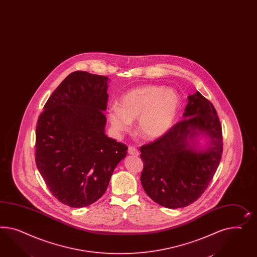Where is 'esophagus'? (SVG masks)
I'll return each mask as SVG.
<instances>
[{
    "instance_id": "esophagus-1",
    "label": "esophagus",
    "mask_w": 257,
    "mask_h": 257,
    "mask_svg": "<svg viewBox=\"0 0 257 257\" xmlns=\"http://www.w3.org/2000/svg\"><path fill=\"white\" fill-rule=\"evenodd\" d=\"M128 153L129 154H132V155H135V156H138L139 155V152L135 148V147L129 146L128 148Z\"/></svg>"
}]
</instances>
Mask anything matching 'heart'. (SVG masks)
<instances>
[{"label": "heart", "mask_w": 257, "mask_h": 257, "mask_svg": "<svg viewBox=\"0 0 257 257\" xmlns=\"http://www.w3.org/2000/svg\"><path fill=\"white\" fill-rule=\"evenodd\" d=\"M180 94L165 86L146 85L128 90L107 110V118L118 133L130 129L138 119V131L149 140L164 137L173 126L181 109Z\"/></svg>", "instance_id": "1"}]
</instances>
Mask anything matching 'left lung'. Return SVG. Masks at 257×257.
<instances>
[{"instance_id":"1","label":"left lung","mask_w":257,"mask_h":257,"mask_svg":"<svg viewBox=\"0 0 257 257\" xmlns=\"http://www.w3.org/2000/svg\"><path fill=\"white\" fill-rule=\"evenodd\" d=\"M182 117L164 137L140 148L143 189L153 201L168 208L196 201L222 158V125L213 104L196 91L188 96ZM199 135L210 140L204 151L195 148Z\"/></svg>"}]
</instances>
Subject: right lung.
<instances>
[{
  "mask_svg": "<svg viewBox=\"0 0 257 257\" xmlns=\"http://www.w3.org/2000/svg\"><path fill=\"white\" fill-rule=\"evenodd\" d=\"M106 76L71 73L44 105L35 131V163L50 193L83 208L104 194L127 147L104 134Z\"/></svg>",
  "mask_w": 257,
  "mask_h": 257,
  "instance_id": "1",
  "label": "right lung"
}]
</instances>
